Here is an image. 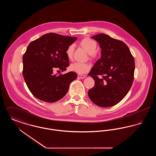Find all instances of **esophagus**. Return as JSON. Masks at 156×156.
<instances>
[{
    "label": "esophagus",
    "instance_id": "1",
    "mask_svg": "<svg viewBox=\"0 0 156 156\" xmlns=\"http://www.w3.org/2000/svg\"><path fill=\"white\" fill-rule=\"evenodd\" d=\"M78 78H81V79H83L85 78V75H78Z\"/></svg>",
    "mask_w": 156,
    "mask_h": 156
}]
</instances>
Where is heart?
<instances>
[{
    "label": "heart",
    "mask_w": 156,
    "mask_h": 156,
    "mask_svg": "<svg viewBox=\"0 0 156 156\" xmlns=\"http://www.w3.org/2000/svg\"><path fill=\"white\" fill-rule=\"evenodd\" d=\"M80 44L82 46L89 54L92 55L96 52L97 49V43L89 38H83L80 42ZM74 51V44H70L66 50V55L69 59H71L73 57V53ZM70 70L76 73L80 74H85L88 72L90 68V66L88 63L80 62H75L71 64L70 67Z\"/></svg>",
    "instance_id": "heart-1"
}]
</instances>
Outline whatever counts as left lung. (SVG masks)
<instances>
[{
  "label": "left lung",
  "mask_w": 156,
  "mask_h": 156,
  "mask_svg": "<svg viewBox=\"0 0 156 156\" xmlns=\"http://www.w3.org/2000/svg\"><path fill=\"white\" fill-rule=\"evenodd\" d=\"M99 43L101 57L92 68L89 75L95 81L88 96L101 107L118 104L127 95L134 80V59L127 45L104 33L91 37Z\"/></svg>",
  "instance_id": "left-lung-1"
}]
</instances>
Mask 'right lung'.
I'll use <instances>...</instances> for the list:
<instances>
[{"instance_id": "1", "label": "right lung", "mask_w": 156, "mask_h": 156, "mask_svg": "<svg viewBox=\"0 0 156 156\" xmlns=\"http://www.w3.org/2000/svg\"><path fill=\"white\" fill-rule=\"evenodd\" d=\"M76 37L48 33L31 42L23 57V75L28 88L37 99L55 102L64 97L70 83L77 78L74 72L53 74L58 68L61 71L69 66L67 47Z\"/></svg>"}]
</instances>
